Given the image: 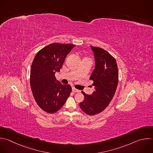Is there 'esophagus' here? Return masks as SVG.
<instances>
[{
  "label": "esophagus",
  "instance_id": "esophagus-1",
  "mask_svg": "<svg viewBox=\"0 0 153 153\" xmlns=\"http://www.w3.org/2000/svg\"><path fill=\"white\" fill-rule=\"evenodd\" d=\"M72 91H73V92H80V90H78V89L74 88H73L72 89Z\"/></svg>",
  "mask_w": 153,
  "mask_h": 153
}]
</instances>
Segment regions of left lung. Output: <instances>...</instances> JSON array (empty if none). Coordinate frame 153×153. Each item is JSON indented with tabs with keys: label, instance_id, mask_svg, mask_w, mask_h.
Returning <instances> with one entry per match:
<instances>
[{
	"label": "left lung",
	"instance_id": "obj_1",
	"mask_svg": "<svg viewBox=\"0 0 153 153\" xmlns=\"http://www.w3.org/2000/svg\"><path fill=\"white\" fill-rule=\"evenodd\" d=\"M95 58V68L90 80L95 91L88 95L83 91L85 98L79 103L82 111L89 115H94L103 111L112 101L118 83V70L115 59L104 49L91 46Z\"/></svg>",
	"mask_w": 153,
	"mask_h": 153
}]
</instances>
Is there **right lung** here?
I'll return each mask as SVG.
<instances>
[{"instance_id": "add662e5", "label": "right lung", "mask_w": 153, "mask_h": 153, "mask_svg": "<svg viewBox=\"0 0 153 153\" xmlns=\"http://www.w3.org/2000/svg\"><path fill=\"white\" fill-rule=\"evenodd\" d=\"M75 46L70 44L53 43L40 50L32 63L30 84L39 107L49 114L58 112L65 104L72 91L70 85L56 80L67 55Z\"/></svg>"}]
</instances>
